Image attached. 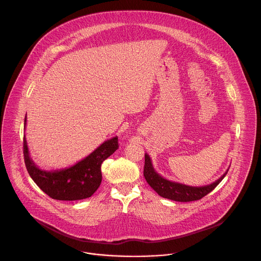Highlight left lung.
<instances>
[{
	"mask_svg": "<svg viewBox=\"0 0 261 261\" xmlns=\"http://www.w3.org/2000/svg\"><path fill=\"white\" fill-rule=\"evenodd\" d=\"M227 172L228 170L219 179H217L215 182L208 186H204V187H189V186L172 182L161 177L154 170L150 157H148L146 154L144 155L143 175L145 177V180L160 196L174 200V201L187 202V201H194V200L201 199L217 187V186L220 184V181L227 174Z\"/></svg>",
	"mask_w": 261,
	"mask_h": 261,
	"instance_id": "obj_1",
	"label": "left lung"
}]
</instances>
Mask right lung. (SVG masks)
I'll return each mask as SVG.
<instances>
[{"label":"right lung","mask_w":261,"mask_h":261,"mask_svg":"<svg viewBox=\"0 0 261 261\" xmlns=\"http://www.w3.org/2000/svg\"><path fill=\"white\" fill-rule=\"evenodd\" d=\"M118 148L119 138L114 137L102 143L91 155L74 166L47 172L39 169L31 160L23 137V159L30 176L45 194L57 200H81L91 197L102 180V162Z\"/></svg>","instance_id":"1"}]
</instances>
